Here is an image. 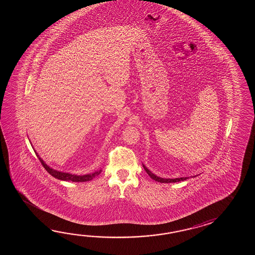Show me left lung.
<instances>
[{
	"label": "left lung",
	"mask_w": 255,
	"mask_h": 255,
	"mask_svg": "<svg viewBox=\"0 0 255 255\" xmlns=\"http://www.w3.org/2000/svg\"><path fill=\"white\" fill-rule=\"evenodd\" d=\"M143 168L144 169L146 170V173L149 175V177L151 178V179H155L156 181H158V182H161V183H171V182H178V181H182V180H185V179H189V178H187V177H184V178H179V179H163V178H159V177H157L156 175H154V174L152 173L150 170H148L147 168L143 165Z\"/></svg>",
	"instance_id": "8db88e82"
}]
</instances>
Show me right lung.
<instances>
[{"label": "right lung", "mask_w": 255, "mask_h": 255, "mask_svg": "<svg viewBox=\"0 0 255 255\" xmlns=\"http://www.w3.org/2000/svg\"><path fill=\"white\" fill-rule=\"evenodd\" d=\"M36 156L38 157L40 162L42 163V165L43 166V168L46 169V171L49 174H51L53 177L56 178V179H62V180H66V181H74V182H84V181H89L91 179L96 178L98 175L100 174V172L102 170H99L97 172H94L92 174H88V175H84V176H76V175H72V174L65 173V172H60L57 170H54L53 168L48 167L45 163L43 162V159L41 157H39L36 153Z\"/></svg>", "instance_id": "add662e5"}]
</instances>
